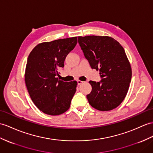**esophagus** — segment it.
<instances>
[{"instance_id":"esophagus-1","label":"esophagus","mask_w":153,"mask_h":153,"mask_svg":"<svg viewBox=\"0 0 153 153\" xmlns=\"http://www.w3.org/2000/svg\"><path fill=\"white\" fill-rule=\"evenodd\" d=\"M83 82H84L81 81V80H77V83H78V85H80L81 84H82Z\"/></svg>"}]
</instances>
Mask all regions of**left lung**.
<instances>
[{"mask_svg":"<svg viewBox=\"0 0 153 153\" xmlns=\"http://www.w3.org/2000/svg\"><path fill=\"white\" fill-rule=\"evenodd\" d=\"M79 43L92 69L99 70L101 80H90L92 89L87 95L92 107L100 111L117 108L127 94L132 70L120 43L108 36H79Z\"/></svg>","mask_w":153,"mask_h":153,"instance_id":"obj_1","label":"left lung"}]
</instances>
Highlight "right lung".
I'll list each match as a JSON object with an SVG mask.
<instances>
[{
	"label": "right lung",
	"mask_w": 153,
	"mask_h": 153,
	"mask_svg": "<svg viewBox=\"0 0 153 153\" xmlns=\"http://www.w3.org/2000/svg\"><path fill=\"white\" fill-rule=\"evenodd\" d=\"M77 43V37L38 44L30 53L25 80L34 105L43 113L58 115L65 112L76 92V81L57 78L68 54Z\"/></svg>",
	"instance_id": "right-lung-1"
}]
</instances>
